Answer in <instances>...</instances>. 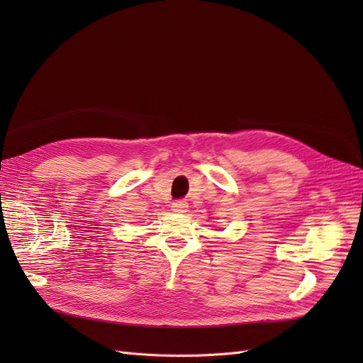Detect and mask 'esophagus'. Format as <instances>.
<instances>
[{
    "instance_id": "obj_1",
    "label": "esophagus",
    "mask_w": 363,
    "mask_h": 363,
    "mask_svg": "<svg viewBox=\"0 0 363 363\" xmlns=\"http://www.w3.org/2000/svg\"><path fill=\"white\" fill-rule=\"evenodd\" d=\"M171 208L174 212H186L188 211V203H186L184 200H177L171 204Z\"/></svg>"
}]
</instances>
